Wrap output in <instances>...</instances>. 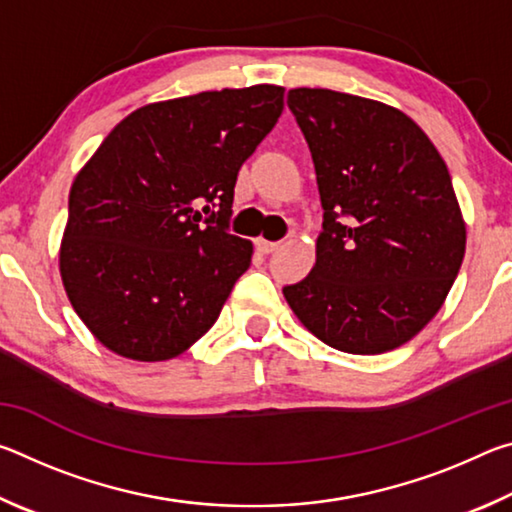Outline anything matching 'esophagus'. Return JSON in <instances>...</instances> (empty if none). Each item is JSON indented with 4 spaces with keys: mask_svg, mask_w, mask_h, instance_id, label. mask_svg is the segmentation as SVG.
<instances>
[{
    "mask_svg": "<svg viewBox=\"0 0 512 512\" xmlns=\"http://www.w3.org/2000/svg\"><path fill=\"white\" fill-rule=\"evenodd\" d=\"M255 246H257L259 253H262V255H268V253H273V250L280 248V241H266V239H257V241H255Z\"/></svg>",
    "mask_w": 512,
    "mask_h": 512,
    "instance_id": "obj_1",
    "label": "esophagus"
}]
</instances>
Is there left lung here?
<instances>
[{"mask_svg":"<svg viewBox=\"0 0 512 512\" xmlns=\"http://www.w3.org/2000/svg\"><path fill=\"white\" fill-rule=\"evenodd\" d=\"M287 106L314 158L323 232L316 266L284 298L329 348H400L438 314L463 264L465 223L447 164L386 103L296 88Z\"/></svg>","mask_w":512,"mask_h":512,"instance_id":"obj_1","label":"left lung"}]
</instances>
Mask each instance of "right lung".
I'll use <instances>...</instances> for the list:
<instances>
[{"mask_svg":"<svg viewBox=\"0 0 512 512\" xmlns=\"http://www.w3.org/2000/svg\"><path fill=\"white\" fill-rule=\"evenodd\" d=\"M282 108L280 85L151 103L119 121L81 169L60 275L108 350L167 361L216 323L253 257L250 241L230 235L237 173Z\"/></svg>","mask_w":512,"mask_h":512,"instance_id":"obj_1","label":"right lung"}]
</instances>
